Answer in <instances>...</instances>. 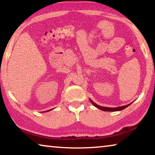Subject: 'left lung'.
I'll use <instances>...</instances> for the list:
<instances>
[{
    "label": "left lung",
    "mask_w": 155,
    "mask_h": 155,
    "mask_svg": "<svg viewBox=\"0 0 155 155\" xmlns=\"http://www.w3.org/2000/svg\"><path fill=\"white\" fill-rule=\"evenodd\" d=\"M90 102L91 103V104H93L94 107H96V108H98L99 109L102 110V111H122V110L124 109L125 108H127V107H128L131 104H128L127 105H124V106H121V107H114V108H112V107H102V106H100L98 105V104H96L95 103H94V102L91 101V99H90Z\"/></svg>",
    "instance_id": "8db88e82"
}]
</instances>
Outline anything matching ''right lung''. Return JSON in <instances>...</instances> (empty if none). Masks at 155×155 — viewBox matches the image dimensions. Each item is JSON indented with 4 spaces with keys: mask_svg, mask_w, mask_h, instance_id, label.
Here are the masks:
<instances>
[{
    "mask_svg": "<svg viewBox=\"0 0 155 155\" xmlns=\"http://www.w3.org/2000/svg\"><path fill=\"white\" fill-rule=\"evenodd\" d=\"M51 111V109H50V110H48V111ZM43 112H44V111H43Z\"/></svg>",
    "mask_w": 155,
    "mask_h": 155,
    "instance_id": "obj_1",
    "label": "right lung"
}]
</instances>
